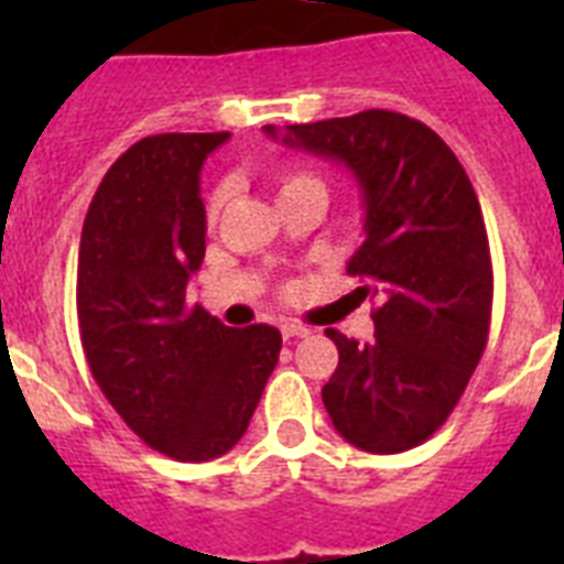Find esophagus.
<instances>
[{
  "label": "esophagus",
  "mask_w": 564,
  "mask_h": 564,
  "mask_svg": "<svg viewBox=\"0 0 564 564\" xmlns=\"http://www.w3.org/2000/svg\"><path fill=\"white\" fill-rule=\"evenodd\" d=\"M281 334L283 339H304V336H310V327L301 325V322H283Z\"/></svg>",
  "instance_id": "obj_1"
}]
</instances>
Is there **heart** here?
<instances>
[{
    "mask_svg": "<svg viewBox=\"0 0 564 564\" xmlns=\"http://www.w3.org/2000/svg\"><path fill=\"white\" fill-rule=\"evenodd\" d=\"M274 184H278V198H283V195H292V193H301V189H325L322 178L307 170H281L278 175H274ZM219 202H221V195L216 193L210 198V216H216V210H219Z\"/></svg>",
    "mask_w": 564,
    "mask_h": 564,
    "instance_id": "b5f03b06",
    "label": "heart"
}]
</instances>
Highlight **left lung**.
Wrapping results in <instances>:
<instances>
[{
	"mask_svg": "<svg viewBox=\"0 0 564 564\" xmlns=\"http://www.w3.org/2000/svg\"><path fill=\"white\" fill-rule=\"evenodd\" d=\"M283 143L343 161L366 202L348 274L377 301L375 339L327 330L339 351L322 389L327 415L360 451H410L445 424L489 343L495 281L477 193L445 140L394 110L290 126Z\"/></svg>",
	"mask_w": 564,
	"mask_h": 564,
	"instance_id": "1",
	"label": "left lung"
}]
</instances>
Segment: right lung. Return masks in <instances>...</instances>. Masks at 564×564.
Here are the masks:
<instances>
[{"instance_id": "right-lung-1", "label": "right lung", "mask_w": 564, "mask_h": 564, "mask_svg": "<svg viewBox=\"0 0 564 564\" xmlns=\"http://www.w3.org/2000/svg\"><path fill=\"white\" fill-rule=\"evenodd\" d=\"M225 140L131 145L93 195L78 248L75 307L93 380L145 445L178 463L237 445L281 354L278 327L234 330L187 301L207 234L198 172Z\"/></svg>"}]
</instances>
